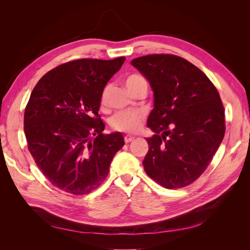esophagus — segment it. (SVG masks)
Returning <instances> with one entry per match:
<instances>
[{
  "instance_id": "34e87169",
  "label": "esophagus",
  "mask_w": 250,
  "mask_h": 250,
  "mask_svg": "<svg viewBox=\"0 0 250 250\" xmlns=\"http://www.w3.org/2000/svg\"><path fill=\"white\" fill-rule=\"evenodd\" d=\"M133 140H134V138H133V137H131V135H125V137H124V141H125V143H126V144L132 142Z\"/></svg>"
}]
</instances>
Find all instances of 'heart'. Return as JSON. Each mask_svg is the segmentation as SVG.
Segmentation results:
<instances>
[{"mask_svg":"<svg viewBox=\"0 0 250 250\" xmlns=\"http://www.w3.org/2000/svg\"><path fill=\"white\" fill-rule=\"evenodd\" d=\"M145 78L139 74H131L125 79V85L132 94L139 87L142 82H145ZM101 106L106 104V89L103 90L100 100ZM145 120V115L141 110H125L119 111L110 119V127L115 131L125 133L138 132Z\"/></svg>","mask_w":250,"mask_h":250,"instance_id":"b5f03b06","label":"heart"}]
</instances>
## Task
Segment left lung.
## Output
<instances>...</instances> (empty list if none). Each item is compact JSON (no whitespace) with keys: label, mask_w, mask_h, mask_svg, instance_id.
<instances>
[{"label":"left lung","mask_w":250,"mask_h":250,"mask_svg":"<svg viewBox=\"0 0 250 250\" xmlns=\"http://www.w3.org/2000/svg\"><path fill=\"white\" fill-rule=\"evenodd\" d=\"M131 64L154 92L147 124L155 134L143 165L147 175L167 188L193 184L207 170L224 138V107L216 86L187 59L152 54Z\"/></svg>","instance_id":"obj_1"}]
</instances>
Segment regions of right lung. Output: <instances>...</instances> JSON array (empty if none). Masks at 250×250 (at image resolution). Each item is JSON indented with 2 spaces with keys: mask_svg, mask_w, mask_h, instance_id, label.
Wrapping results in <instances>:
<instances>
[{
  "mask_svg": "<svg viewBox=\"0 0 250 250\" xmlns=\"http://www.w3.org/2000/svg\"><path fill=\"white\" fill-rule=\"evenodd\" d=\"M124 62L125 57L72 60L44 74L33 88L24 116L28 149L59 190L73 195L96 190L124 146L120 132L103 133L98 113L105 85Z\"/></svg>",
  "mask_w": 250,
  "mask_h": 250,
  "instance_id": "1",
  "label": "right lung"
}]
</instances>
